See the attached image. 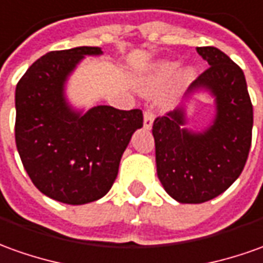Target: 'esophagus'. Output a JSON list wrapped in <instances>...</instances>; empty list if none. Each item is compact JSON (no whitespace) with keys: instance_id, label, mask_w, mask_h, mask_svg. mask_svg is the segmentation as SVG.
Returning a JSON list of instances; mask_svg holds the SVG:
<instances>
[{"instance_id":"34e87169","label":"esophagus","mask_w":263,"mask_h":263,"mask_svg":"<svg viewBox=\"0 0 263 263\" xmlns=\"http://www.w3.org/2000/svg\"><path fill=\"white\" fill-rule=\"evenodd\" d=\"M153 121H155V116H153V113L149 111V110L144 111V114H143V124H144V128L150 130L152 126H153Z\"/></svg>"}]
</instances>
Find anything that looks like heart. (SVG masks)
Listing matches in <instances>:
<instances>
[{"label": "heart", "mask_w": 263, "mask_h": 263, "mask_svg": "<svg viewBox=\"0 0 263 263\" xmlns=\"http://www.w3.org/2000/svg\"><path fill=\"white\" fill-rule=\"evenodd\" d=\"M177 70V63L175 61H167L163 60L156 63L152 71L146 76H143L137 81V88L143 94H155L162 88L167 81H169ZM196 79V68L187 66L182 68L176 74V83H175V91H179L180 88L190 84L193 80Z\"/></svg>", "instance_id": "b5f03b06"}]
</instances>
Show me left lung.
Listing matches in <instances>:
<instances>
[{
	"label": "left lung",
	"mask_w": 263,
	"mask_h": 263,
	"mask_svg": "<svg viewBox=\"0 0 263 263\" xmlns=\"http://www.w3.org/2000/svg\"><path fill=\"white\" fill-rule=\"evenodd\" d=\"M209 68L192 83L182 104L153 123L160 183L179 203L219 196L245 167L253 108L243 71L215 47H197ZM200 93L214 99L215 114L203 128L189 129L187 106Z\"/></svg>",
	"instance_id": "8db88e82"
}]
</instances>
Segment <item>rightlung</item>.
I'll use <instances>...</instances> for the list:
<instances>
[{
    "label": "right lung",
    "instance_id": "add662e5",
    "mask_svg": "<svg viewBox=\"0 0 263 263\" xmlns=\"http://www.w3.org/2000/svg\"><path fill=\"white\" fill-rule=\"evenodd\" d=\"M100 47L47 52L15 88V143L25 172L45 196L67 204L99 200L111 189L121 156L137 128L142 110L111 106L76 107L67 83L86 57Z\"/></svg>",
    "mask_w": 263,
    "mask_h": 263
}]
</instances>
